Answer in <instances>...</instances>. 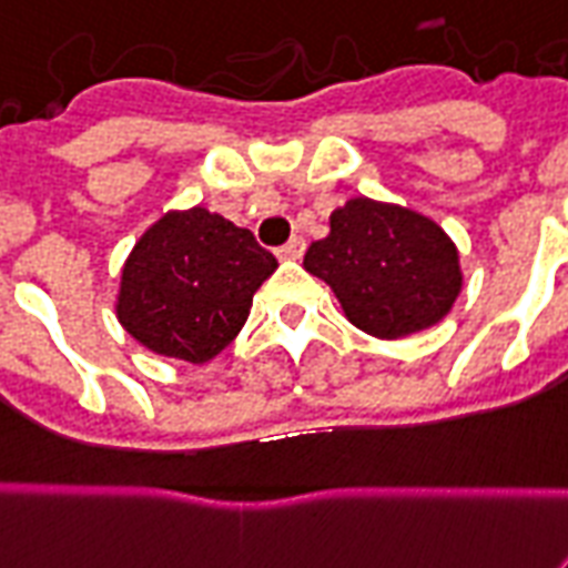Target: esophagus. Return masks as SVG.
Returning <instances> with one entry per match:
<instances>
[{"instance_id":"obj_1","label":"esophagus","mask_w":568,"mask_h":568,"mask_svg":"<svg viewBox=\"0 0 568 568\" xmlns=\"http://www.w3.org/2000/svg\"><path fill=\"white\" fill-rule=\"evenodd\" d=\"M275 254H278L281 261H298V257L305 254V240H302V236H293V240L281 245Z\"/></svg>"}]
</instances>
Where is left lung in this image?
I'll use <instances>...</instances> for the list:
<instances>
[{
    "instance_id": "obj_1",
    "label": "left lung",
    "mask_w": 568,
    "mask_h": 568,
    "mask_svg": "<svg viewBox=\"0 0 568 568\" xmlns=\"http://www.w3.org/2000/svg\"><path fill=\"white\" fill-rule=\"evenodd\" d=\"M305 270L334 290L349 323L385 341L444 320L463 287L456 245L433 219L371 197L334 210Z\"/></svg>"
}]
</instances>
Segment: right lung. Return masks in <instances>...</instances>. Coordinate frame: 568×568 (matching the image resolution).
Here are the masks:
<instances>
[{
  "label": "right lung",
  "mask_w": 568,
  "mask_h": 568,
  "mask_svg": "<svg viewBox=\"0 0 568 568\" xmlns=\"http://www.w3.org/2000/svg\"><path fill=\"white\" fill-rule=\"evenodd\" d=\"M278 270L252 231L192 206L165 213L126 257L118 320L153 353L204 364L234 341Z\"/></svg>",
  "instance_id": "right-lung-1"
}]
</instances>
